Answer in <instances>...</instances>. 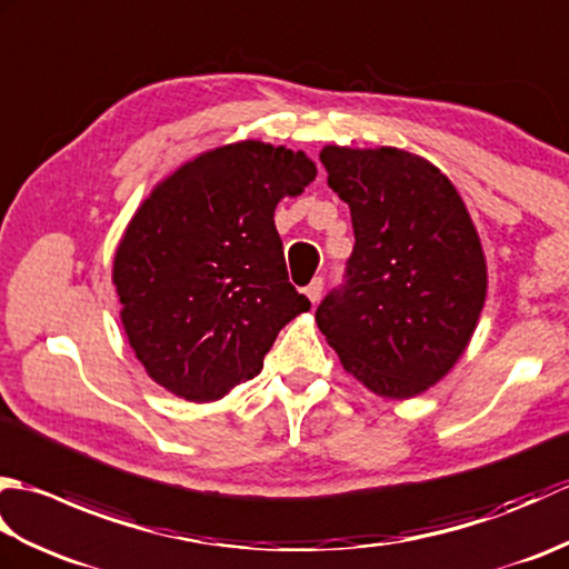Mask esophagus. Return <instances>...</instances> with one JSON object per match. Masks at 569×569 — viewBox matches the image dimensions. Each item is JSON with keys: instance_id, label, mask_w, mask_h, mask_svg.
<instances>
[{"instance_id": "esophagus-1", "label": "esophagus", "mask_w": 569, "mask_h": 569, "mask_svg": "<svg viewBox=\"0 0 569 569\" xmlns=\"http://www.w3.org/2000/svg\"><path fill=\"white\" fill-rule=\"evenodd\" d=\"M322 288H325L322 276L312 278V281L308 283V288H306V296L312 300V303H318V300H320V296H322Z\"/></svg>"}]
</instances>
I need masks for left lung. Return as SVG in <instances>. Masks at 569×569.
I'll return each mask as SVG.
<instances>
[{"mask_svg": "<svg viewBox=\"0 0 569 569\" xmlns=\"http://www.w3.org/2000/svg\"><path fill=\"white\" fill-rule=\"evenodd\" d=\"M320 161L352 212L355 249L316 310L318 328L373 393L413 398L452 369L485 308L477 229L420 156L325 147Z\"/></svg>", "mask_w": 569, "mask_h": 569, "instance_id": "8db88e82", "label": "left lung"}]
</instances>
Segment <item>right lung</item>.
Returning a JSON list of instances; mask_svg holds the SVG:
<instances>
[{
  "label": "right lung",
  "mask_w": 569,
  "mask_h": 569,
  "mask_svg": "<svg viewBox=\"0 0 569 569\" xmlns=\"http://www.w3.org/2000/svg\"><path fill=\"white\" fill-rule=\"evenodd\" d=\"M303 151L239 141L166 178L114 257L122 322L149 377L188 401L253 379L286 322L310 310L288 281L273 210L316 180Z\"/></svg>",
  "instance_id": "obj_1"
}]
</instances>
